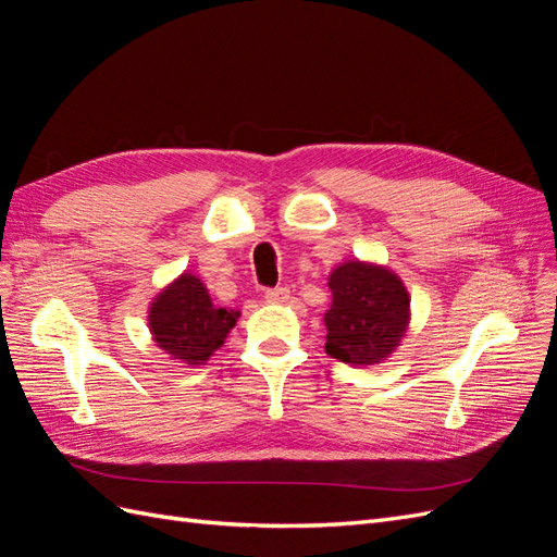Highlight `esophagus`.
<instances>
[{
    "instance_id": "obj_1",
    "label": "esophagus",
    "mask_w": 557,
    "mask_h": 557,
    "mask_svg": "<svg viewBox=\"0 0 557 557\" xmlns=\"http://www.w3.org/2000/svg\"><path fill=\"white\" fill-rule=\"evenodd\" d=\"M264 299L269 301V305H285V301L290 299V288H285V285H278V288L267 290Z\"/></svg>"
}]
</instances>
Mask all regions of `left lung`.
I'll return each mask as SVG.
<instances>
[{"label":"left lung","instance_id":"1","mask_svg":"<svg viewBox=\"0 0 557 557\" xmlns=\"http://www.w3.org/2000/svg\"><path fill=\"white\" fill-rule=\"evenodd\" d=\"M327 285V356L367 367L395 352L411 320V299L401 278L387 267L348 260L334 269Z\"/></svg>","mask_w":557,"mask_h":557}]
</instances>
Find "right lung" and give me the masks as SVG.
Segmentation results:
<instances>
[{
  "mask_svg": "<svg viewBox=\"0 0 557 557\" xmlns=\"http://www.w3.org/2000/svg\"><path fill=\"white\" fill-rule=\"evenodd\" d=\"M239 311L215 307L207 285L193 274H181L153 299L148 309V327L164 356L199 367L221 348Z\"/></svg>",
  "mask_w": 557,
  "mask_h": 557,
  "instance_id": "obj_1",
  "label": "right lung"
}]
</instances>
